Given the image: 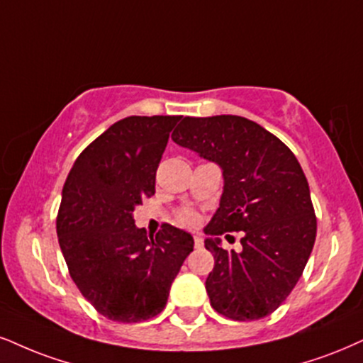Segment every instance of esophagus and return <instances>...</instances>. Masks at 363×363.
I'll return each instance as SVG.
<instances>
[{
	"instance_id": "34e87169",
	"label": "esophagus",
	"mask_w": 363,
	"mask_h": 363,
	"mask_svg": "<svg viewBox=\"0 0 363 363\" xmlns=\"http://www.w3.org/2000/svg\"><path fill=\"white\" fill-rule=\"evenodd\" d=\"M194 240H195V247H202L203 245V239L200 235H195Z\"/></svg>"
}]
</instances>
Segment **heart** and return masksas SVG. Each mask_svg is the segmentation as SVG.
<instances>
[{"instance_id":"obj_1","label":"heart","mask_w":363,"mask_h":363,"mask_svg":"<svg viewBox=\"0 0 363 363\" xmlns=\"http://www.w3.org/2000/svg\"><path fill=\"white\" fill-rule=\"evenodd\" d=\"M180 222L185 223V225H194L196 222V216L194 212H190V210H185V212L180 213Z\"/></svg>"}]
</instances>
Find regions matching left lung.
<instances>
[{"mask_svg": "<svg viewBox=\"0 0 363 363\" xmlns=\"http://www.w3.org/2000/svg\"><path fill=\"white\" fill-rule=\"evenodd\" d=\"M222 168L223 194L205 234L244 232L242 250L207 239L216 266L207 288L213 310L235 321L261 320L289 296L316 239L310 186L293 151L240 116L183 118L172 134Z\"/></svg>", "mask_w": 363, "mask_h": 363, "instance_id": "obj_1", "label": "left lung"}]
</instances>
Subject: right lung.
<instances>
[{"mask_svg":"<svg viewBox=\"0 0 363 363\" xmlns=\"http://www.w3.org/2000/svg\"><path fill=\"white\" fill-rule=\"evenodd\" d=\"M182 116H129L96 138L67 177L57 235L70 277L101 315L138 323L167 306L173 279L194 250L189 232L163 223L156 235L133 212L155 195L156 169Z\"/></svg>","mask_w":363,"mask_h":363,"instance_id":"1","label":"right lung"}]
</instances>
